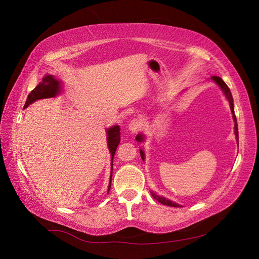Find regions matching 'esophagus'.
<instances>
[{
	"mask_svg": "<svg viewBox=\"0 0 259 259\" xmlns=\"http://www.w3.org/2000/svg\"><path fill=\"white\" fill-rule=\"evenodd\" d=\"M143 125H144V123H143L142 119H139V117H135V119H133L130 122L128 128L132 133H137L143 128Z\"/></svg>",
	"mask_w": 259,
	"mask_h": 259,
	"instance_id": "esophagus-1",
	"label": "esophagus"
}]
</instances>
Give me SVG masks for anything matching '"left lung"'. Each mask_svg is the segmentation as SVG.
I'll list each match as a JSON object with an SVG mask.
<instances>
[{"instance_id":"left-lung-1","label":"left lung","mask_w":259,"mask_h":259,"mask_svg":"<svg viewBox=\"0 0 259 259\" xmlns=\"http://www.w3.org/2000/svg\"><path fill=\"white\" fill-rule=\"evenodd\" d=\"M211 80H213V81H214V82L219 86V88H221V89L223 90V92H224V94H225L226 98L228 99V101H229L230 110H231V112H232V117H233V121H234V134H236V138H237V142H238V145H239L238 123H237V117H236V114H234L233 98H232V95H231V92H230V90H229L228 86H227V84H226V83H225V82H224V81H223L219 76H211ZM136 140H137L138 143L143 142V140H144V136H143L142 134H138V135L136 136ZM139 152H140V156H142V159H143V160H145V153H144V151H143V150H139ZM150 193H151V195H152L154 200H156L158 202L162 203V204H164V205H167V206H174V207L180 206L179 204H176V203L171 202L170 200H167L166 198H163V197H160V195H156L153 191H151Z\"/></svg>"}]
</instances>
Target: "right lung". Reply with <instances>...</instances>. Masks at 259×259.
Returning <instances> with one entry per match:
<instances>
[{
    "instance_id": "right-lung-1",
    "label": "right lung",
    "mask_w": 259,
    "mask_h": 259,
    "mask_svg": "<svg viewBox=\"0 0 259 259\" xmlns=\"http://www.w3.org/2000/svg\"><path fill=\"white\" fill-rule=\"evenodd\" d=\"M60 82L55 79V77L51 74H46L43 76L42 81L38 83L35 89L31 91V93L28 95V98L26 100V104L23 109L27 108L30 104L34 103L35 100L43 99V98H51L55 97L60 93ZM120 126L119 125H114V126L107 130V140H108V148L109 151L111 153V160H113V156L115 153V150L117 146H119L121 142V133H120ZM112 166L113 162L111 161V175H110V184L108 186V193L111 188V178H112Z\"/></svg>"
}]
</instances>
